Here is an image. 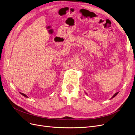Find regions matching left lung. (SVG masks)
<instances>
[{
    "label": "left lung",
    "instance_id": "8db88e82",
    "mask_svg": "<svg viewBox=\"0 0 135 135\" xmlns=\"http://www.w3.org/2000/svg\"><path fill=\"white\" fill-rule=\"evenodd\" d=\"M118 92H116V93H114V95H113V96H112V97H111V99H112V98H114V97H115V96H116V95H117V94H118ZM86 94H87V93H86Z\"/></svg>",
    "mask_w": 135,
    "mask_h": 135
}]
</instances>
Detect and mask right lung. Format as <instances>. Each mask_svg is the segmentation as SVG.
Instances as JSON below:
<instances>
[{
    "label": "right lung",
    "instance_id": "right-lung-1",
    "mask_svg": "<svg viewBox=\"0 0 135 135\" xmlns=\"http://www.w3.org/2000/svg\"><path fill=\"white\" fill-rule=\"evenodd\" d=\"M20 93H21L22 95H23V96H24L25 97H26V98H28V97L26 95V94H24V93H21V92H20Z\"/></svg>",
    "mask_w": 135,
    "mask_h": 135
}]
</instances>
